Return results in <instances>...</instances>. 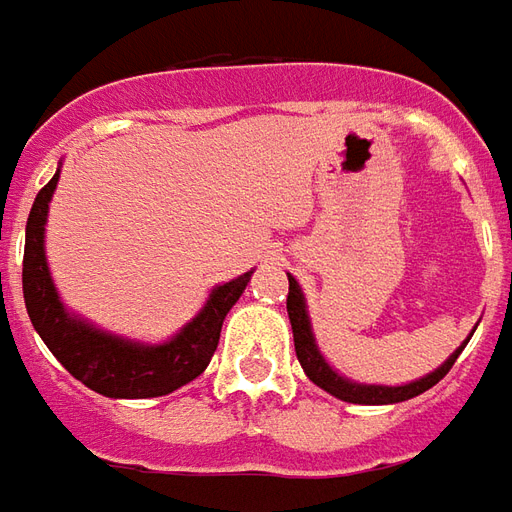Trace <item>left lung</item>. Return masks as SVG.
Here are the masks:
<instances>
[{"label": "left lung", "mask_w": 512, "mask_h": 512, "mask_svg": "<svg viewBox=\"0 0 512 512\" xmlns=\"http://www.w3.org/2000/svg\"><path fill=\"white\" fill-rule=\"evenodd\" d=\"M288 318L290 326H293V343H296V356H299L301 367H304V373L310 378L312 384H318L321 389H326L329 395L340 397L345 403H362V406H384V403H403L408 397H417L422 395L425 389L430 386H436L441 378L450 373V367L455 365V359L463 351V345L455 351V354L439 367V370H433L425 378H419V381H411V384L403 386H376V384H356V381H348L343 378L337 370L329 367V362L323 359L321 351H318V345H315V334H312L310 326V315H307V304H304V293H301L299 282L288 274Z\"/></svg>", "instance_id": "obj_1"}]
</instances>
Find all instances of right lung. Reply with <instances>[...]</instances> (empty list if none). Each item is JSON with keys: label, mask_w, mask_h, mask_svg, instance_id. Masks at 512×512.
Returning <instances> with one entry per match:
<instances>
[{"label": "right lung", "mask_w": 512, "mask_h": 512, "mask_svg": "<svg viewBox=\"0 0 512 512\" xmlns=\"http://www.w3.org/2000/svg\"><path fill=\"white\" fill-rule=\"evenodd\" d=\"M57 175L38 191L27 219L24 244V301L29 321L49 345L62 367L84 386L106 397H161L175 392L200 376L219 345L224 315L241 299L252 271L224 285H216L194 318L172 340L161 345H142L106 334L62 307L43 252V233L49 216L51 194L57 189Z\"/></svg>", "instance_id": "add662e5"}]
</instances>
